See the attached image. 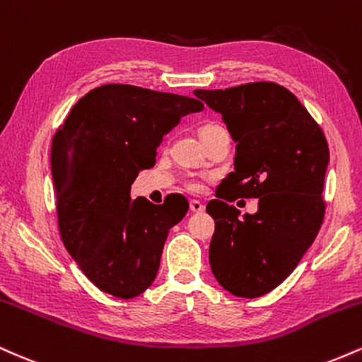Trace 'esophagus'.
Here are the masks:
<instances>
[{
	"instance_id": "esophagus-1",
	"label": "esophagus",
	"mask_w": 362,
	"mask_h": 362,
	"mask_svg": "<svg viewBox=\"0 0 362 362\" xmlns=\"http://www.w3.org/2000/svg\"><path fill=\"white\" fill-rule=\"evenodd\" d=\"M189 208H191V211H194V214H202V211L205 210V205H203L199 199H191Z\"/></svg>"
}]
</instances>
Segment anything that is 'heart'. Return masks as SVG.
<instances>
[{"label":"heart","mask_w":362,"mask_h":362,"mask_svg":"<svg viewBox=\"0 0 362 362\" xmlns=\"http://www.w3.org/2000/svg\"><path fill=\"white\" fill-rule=\"evenodd\" d=\"M220 130H223V127L218 125V123H214V122L203 123V125L199 127V139L205 140V139L211 137V135L216 134V132H220ZM188 188L193 189V191H198L199 188H202V182L191 180V181H188Z\"/></svg>","instance_id":"obj_1"}]
</instances>
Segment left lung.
<instances>
[{
	"label": "left lung",
	"instance_id": "1",
	"mask_svg": "<svg viewBox=\"0 0 362 362\" xmlns=\"http://www.w3.org/2000/svg\"><path fill=\"white\" fill-rule=\"evenodd\" d=\"M235 140V171L206 205L214 216L211 273L227 291L257 298L293 273L325 215L322 197L329 146L298 98L273 81L227 89H197ZM257 197L258 211L239 217L228 205Z\"/></svg>",
	"mask_w": 362,
	"mask_h": 362
}]
</instances>
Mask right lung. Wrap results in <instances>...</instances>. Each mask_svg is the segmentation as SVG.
Masks as SVG:
<instances>
[{"label":"right lung","mask_w":362,"mask_h":362,"mask_svg":"<svg viewBox=\"0 0 362 362\" xmlns=\"http://www.w3.org/2000/svg\"><path fill=\"white\" fill-rule=\"evenodd\" d=\"M197 98L132 84H103L72 106L50 148L57 223L67 252L101 291L130 300L151 286L169 228L189 203L132 199L140 169L181 117L199 112Z\"/></svg>","instance_id":"add662e5"}]
</instances>
